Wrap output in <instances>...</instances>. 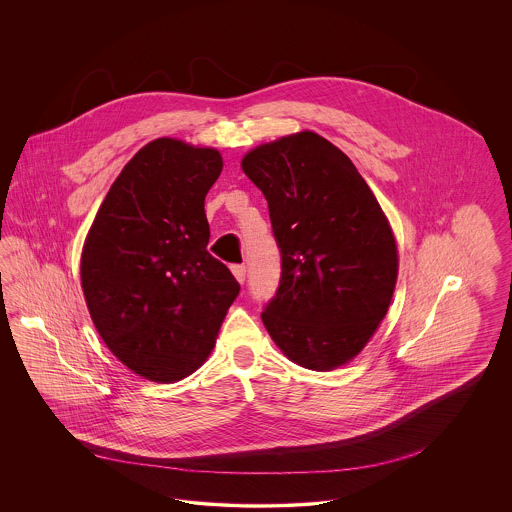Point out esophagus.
<instances>
[{
    "mask_svg": "<svg viewBox=\"0 0 512 512\" xmlns=\"http://www.w3.org/2000/svg\"><path fill=\"white\" fill-rule=\"evenodd\" d=\"M232 274L236 276V280L240 284H244L245 280V265H232Z\"/></svg>",
    "mask_w": 512,
    "mask_h": 512,
    "instance_id": "1",
    "label": "esophagus"
}]
</instances>
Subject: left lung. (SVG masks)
<instances>
[{"instance_id":"1","label":"left lung","mask_w":512,"mask_h":512,"mask_svg":"<svg viewBox=\"0 0 512 512\" xmlns=\"http://www.w3.org/2000/svg\"><path fill=\"white\" fill-rule=\"evenodd\" d=\"M249 180L267 197L282 272L261 313L293 363L332 370L351 361L390 307L397 245L365 178L315 132L249 151Z\"/></svg>"}]
</instances>
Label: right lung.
<instances>
[{
    "mask_svg": "<svg viewBox=\"0 0 512 512\" xmlns=\"http://www.w3.org/2000/svg\"><path fill=\"white\" fill-rule=\"evenodd\" d=\"M211 147L159 138L113 182L82 249L80 278L101 340L132 372L176 382L203 365L240 293L209 251Z\"/></svg>",
    "mask_w": 512,
    "mask_h": 512,
    "instance_id": "right-lung-1",
    "label": "right lung"
}]
</instances>
